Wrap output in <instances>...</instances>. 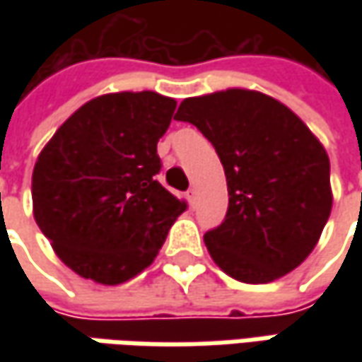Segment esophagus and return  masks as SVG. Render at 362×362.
<instances>
[{
    "label": "esophagus",
    "instance_id": "34e87169",
    "mask_svg": "<svg viewBox=\"0 0 362 362\" xmlns=\"http://www.w3.org/2000/svg\"><path fill=\"white\" fill-rule=\"evenodd\" d=\"M187 199H189V205H191V207H195V205H197V191H195V189H189Z\"/></svg>",
    "mask_w": 362,
    "mask_h": 362
}]
</instances>
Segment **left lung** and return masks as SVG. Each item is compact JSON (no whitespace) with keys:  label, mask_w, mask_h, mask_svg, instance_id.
Segmentation results:
<instances>
[{"label":"left lung","mask_w":362,"mask_h":362,"mask_svg":"<svg viewBox=\"0 0 362 362\" xmlns=\"http://www.w3.org/2000/svg\"><path fill=\"white\" fill-rule=\"evenodd\" d=\"M191 122L223 165L230 205L203 240L217 266L245 284H266L300 266L327 226L332 193L325 146L282 103L231 90L185 98Z\"/></svg>","instance_id":"obj_1"}]
</instances>
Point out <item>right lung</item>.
Segmentation results:
<instances>
[{
  "label": "right lung",
  "instance_id": "1",
  "mask_svg": "<svg viewBox=\"0 0 362 362\" xmlns=\"http://www.w3.org/2000/svg\"><path fill=\"white\" fill-rule=\"evenodd\" d=\"M175 106L148 90L98 96L40 153L32 175L35 223L78 276L106 286L134 278L187 209L157 181V143Z\"/></svg>",
  "mask_w": 362,
  "mask_h": 362
}]
</instances>
